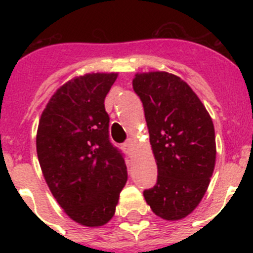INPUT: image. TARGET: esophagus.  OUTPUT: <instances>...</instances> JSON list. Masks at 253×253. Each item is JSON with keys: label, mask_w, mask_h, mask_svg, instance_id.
<instances>
[{"label": "esophagus", "mask_w": 253, "mask_h": 253, "mask_svg": "<svg viewBox=\"0 0 253 253\" xmlns=\"http://www.w3.org/2000/svg\"><path fill=\"white\" fill-rule=\"evenodd\" d=\"M124 148L126 149V151H128V153L131 156V154H133V148H134L133 142H126V143H125Z\"/></svg>", "instance_id": "obj_1"}]
</instances>
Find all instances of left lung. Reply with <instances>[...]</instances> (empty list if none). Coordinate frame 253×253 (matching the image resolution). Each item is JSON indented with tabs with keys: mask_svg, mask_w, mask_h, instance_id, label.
<instances>
[{
	"mask_svg": "<svg viewBox=\"0 0 253 253\" xmlns=\"http://www.w3.org/2000/svg\"><path fill=\"white\" fill-rule=\"evenodd\" d=\"M140 97L157 163V184L143 195L165 220H180L202 202L215 166L213 120L193 88L162 71L137 73Z\"/></svg>",
	"mask_w": 253,
	"mask_h": 253,
	"instance_id": "left-lung-1",
	"label": "left lung"
}]
</instances>
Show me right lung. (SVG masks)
I'll return each instance as SVG.
<instances>
[{"label":"right lung","mask_w":253,"mask_h":253,"mask_svg":"<svg viewBox=\"0 0 253 253\" xmlns=\"http://www.w3.org/2000/svg\"><path fill=\"white\" fill-rule=\"evenodd\" d=\"M118 73H86L51 96L37 131V153L45 182L69 218L101 227L115 214L128 180L125 161L109 140L105 97Z\"/></svg>","instance_id":"add662e5"}]
</instances>
